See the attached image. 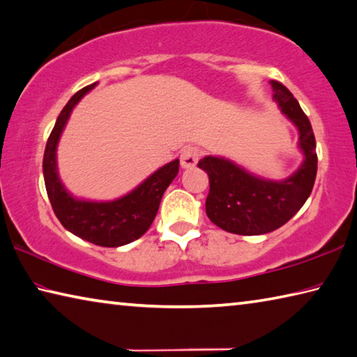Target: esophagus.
<instances>
[{"instance_id":"34e87169","label":"esophagus","mask_w":357,"mask_h":357,"mask_svg":"<svg viewBox=\"0 0 357 357\" xmlns=\"http://www.w3.org/2000/svg\"><path fill=\"white\" fill-rule=\"evenodd\" d=\"M199 159V151L197 148H184L183 153H181V167L184 170H189V168H193L197 165V162Z\"/></svg>"}]
</instances>
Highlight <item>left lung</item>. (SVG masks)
<instances>
[{
  "label": "left lung",
  "mask_w": 357,
  "mask_h": 357,
  "mask_svg": "<svg viewBox=\"0 0 357 357\" xmlns=\"http://www.w3.org/2000/svg\"><path fill=\"white\" fill-rule=\"evenodd\" d=\"M273 100L298 131L303 162L286 179L251 173L223 156H204L198 167L209 176L206 213L213 225L238 236H261L286 225L306 203L317 176L315 137L310 121L294 95L270 81Z\"/></svg>",
  "instance_id": "left-lung-1"
}]
</instances>
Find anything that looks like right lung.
I'll return each instance as SVG.
<instances>
[{
  "label": "right lung",
  "mask_w": 357,
  "mask_h": 357,
  "mask_svg": "<svg viewBox=\"0 0 357 357\" xmlns=\"http://www.w3.org/2000/svg\"><path fill=\"white\" fill-rule=\"evenodd\" d=\"M95 86L96 82L71 96L57 116L45 148L43 178L51 206L63 228L90 243L115 248L137 241L150 229L162 195L179 172V159L158 168L120 198L93 201L77 198L68 192L57 170V145L73 109Z\"/></svg>",
  "instance_id": "right-lung-1"
}]
</instances>
